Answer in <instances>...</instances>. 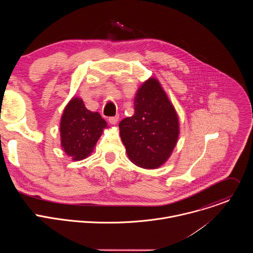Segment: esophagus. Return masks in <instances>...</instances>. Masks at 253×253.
I'll return each mask as SVG.
<instances>
[{"label": "esophagus", "instance_id": "obj_1", "mask_svg": "<svg viewBox=\"0 0 253 253\" xmlns=\"http://www.w3.org/2000/svg\"><path fill=\"white\" fill-rule=\"evenodd\" d=\"M109 122H110V124H112V125H116L117 124V122H118V120H119V116H114V117H110L109 119Z\"/></svg>", "mask_w": 253, "mask_h": 253}]
</instances>
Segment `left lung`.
I'll return each mask as SVG.
<instances>
[{
	"mask_svg": "<svg viewBox=\"0 0 253 253\" xmlns=\"http://www.w3.org/2000/svg\"><path fill=\"white\" fill-rule=\"evenodd\" d=\"M135 113L119 124L129 160L144 169H157L171 156L180 133L179 118L160 82L150 77L134 97Z\"/></svg>",
	"mask_w": 253,
	"mask_h": 253,
	"instance_id": "1",
	"label": "left lung"
}]
</instances>
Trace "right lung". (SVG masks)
Returning <instances> with one entry per match:
<instances>
[{
	"label": "right lung",
	"instance_id": "obj_1",
	"mask_svg": "<svg viewBox=\"0 0 253 253\" xmlns=\"http://www.w3.org/2000/svg\"><path fill=\"white\" fill-rule=\"evenodd\" d=\"M106 128L107 122L98 112L88 110L80 97H72L60 121L61 147L72 160L86 159Z\"/></svg>",
	"mask_w": 253,
	"mask_h": 253
}]
</instances>
